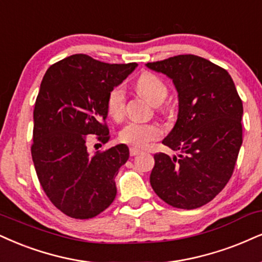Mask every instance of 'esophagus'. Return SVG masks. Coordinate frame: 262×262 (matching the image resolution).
<instances>
[{
	"mask_svg": "<svg viewBox=\"0 0 262 262\" xmlns=\"http://www.w3.org/2000/svg\"><path fill=\"white\" fill-rule=\"evenodd\" d=\"M140 153H141V149H138V148H135V147H131V148H130V154H131V157L137 156V154H140Z\"/></svg>",
	"mask_w": 262,
	"mask_h": 262,
	"instance_id": "esophagus-1",
	"label": "esophagus"
}]
</instances>
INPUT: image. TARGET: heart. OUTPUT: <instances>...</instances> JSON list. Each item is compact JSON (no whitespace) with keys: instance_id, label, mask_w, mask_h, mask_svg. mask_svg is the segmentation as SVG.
I'll return each instance as SVG.
<instances>
[{"instance_id":"1","label":"heart","mask_w":262,"mask_h":262,"mask_svg":"<svg viewBox=\"0 0 262 262\" xmlns=\"http://www.w3.org/2000/svg\"><path fill=\"white\" fill-rule=\"evenodd\" d=\"M137 90L153 104H160L167 96L165 82L151 73H143L136 82ZM125 89L122 85L115 86L109 92L106 98V111L115 120H119L124 114ZM161 135L160 127L153 122L131 121L122 127L119 138L124 143L135 147H144L150 141L157 140Z\"/></svg>"}]
</instances>
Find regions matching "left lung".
<instances>
[{"instance_id":"obj_1","label":"left lung","mask_w":262,"mask_h":262,"mask_svg":"<svg viewBox=\"0 0 262 262\" xmlns=\"http://www.w3.org/2000/svg\"><path fill=\"white\" fill-rule=\"evenodd\" d=\"M146 67L172 80L179 95L177 120L163 143L180 154L154 156L150 186L173 208H200L233 173L243 103L230 74L202 57L181 54Z\"/></svg>"}]
</instances>
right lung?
<instances>
[{"mask_svg":"<svg viewBox=\"0 0 262 262\" xmlns=\"http://www.w3.org/2000/svg\"><path fill=\"white\" fill-rule=\"evenodd\" d=\"M137 63L108 64L73 54L51 66L34 109L31 156L38 181L53 205L74 219H91L116 195L114 179L130 151L120 143L91 154V135L106 143V98Z\"/></svg>","mask_w":262,"mask_h":262,"instance_id":"add662e5","label":"right lung"}]
</instances>
